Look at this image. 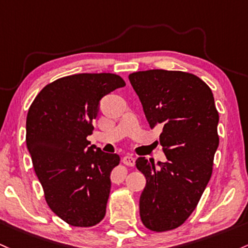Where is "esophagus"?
Masks as SVG:
<instances>
[{"instance_id":"obj_1","label":"esophagus","mask_w":248,"mask_h":248,"mask_svg":"<svg viewBox=\"0 0 248 248\" xmlns=\"http://www.w3.org/2000/svg\"><path fill=\"white\" fill-rule=\"evenodd\" d=\"M122 162H124L126 166H130V167H133V166L135 165V159L132 156V155H126V156H124V159H122Z\"/></svg>"}]
</instances>
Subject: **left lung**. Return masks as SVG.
<instances>
[{
    "label": "left lung",
    "mask_w": 248,
    "mask_h": 248,
    "mask_svg": "<svg viewBox=\"0 0 248 248\" xmlns=\"http://www.w3.org/2000/svg\"><path fill=\"white\" fill-rule=\"evenodd\" d=\"M151 128L162 126L166 162L138 157L146 176L140 197L142 224L154 232L179 227L188 219L207 186L217 146L219 113L211 88L185 72L151 69L128 76Z\"/></svg>",
    "instance_id": "8db88e82"
}]
</instances>
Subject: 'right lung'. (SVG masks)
Instances as JSON below:
<instances>
[{
  "label": "right lung",
  "mask_w": 248,
  "mask_h": 248,
  "mask_svg": "<svg viewBox=\"0 0 248 248\" xmlns=\"http://www.w3.org/2000/svg\"><path fill=\"white\" fill-rule=\"evenodd\" d=\"M126 86L110 73L75 74L47 84L28 110L26 142L51 211L67 224L91 227L105 217L118 154L89 146L100 100Z\"/></svg>",
  "instance_id": "right-lung-1"
}]
</instances>
